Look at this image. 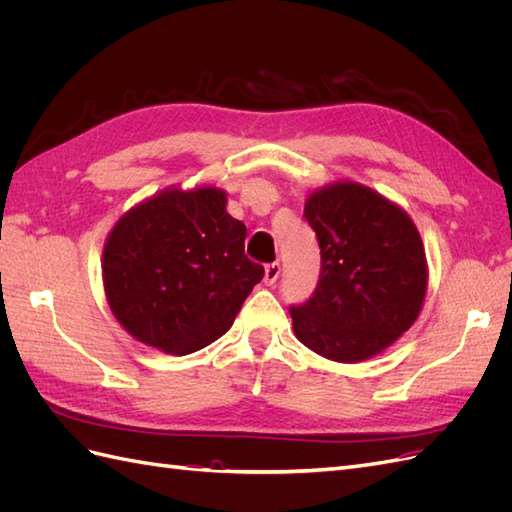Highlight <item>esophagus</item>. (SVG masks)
Listing matches in <instances>:
<instances>
[{
	"mask_svg": "<svg viewBox=\"0 0 512 512\" xmlns=\"http://www.w3.org/2000/svg\"><path fill=\"white\" fill-rule=\"evenodd\" d=\"M280 273H282L280 262H269V265L265 267V284L273 286L277 282V277H280Z\"/></svg>",
	"mask_w": 512,
	"mask_h": 512,
	"instance_id": "34e87169",
	"label": "esophagus"
}]
</instances>
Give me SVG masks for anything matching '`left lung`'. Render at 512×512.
<instances>
[{"label":"left lung","instance_id":"obj_1","mask_svg":"<svg viewBox=\"0 0 512 512\" xmlns=\"http://www.w3.org/2000/svg\"><path fill=\"white\" fill-rule=\"evenodd\" d=\"M320 245V280L292 329L309 350L361 363L389 348L421 314L427 258L410 215L371 188L337 181L305 200Z\"/></svg>","mask_w":512,"mask_h":512}]
</instances>
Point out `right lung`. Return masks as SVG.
<instances>
[{
    "label": "right lung",
    "instance_id": "1",
    "mask_svg": "<svg viewBox=\"0 0 512 512\" xmlns=\"http://www.w3.org/2000/svg\"><path fill=\"white\" fill-rule=\"evenodd\" d=\"M213 185L168 188L123 213L102 254L106 301L138 342L190 354L222 337L265 269Z\"/></svg>",
    "mask_w": 512,
    "mask_h": 512
}]
</instances>
